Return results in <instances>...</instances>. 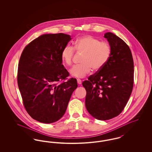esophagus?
<instances>
[{"instance_id":"esophagus-1","label":"esophagus","mask_w":152,"mask_h":152,"mask_svg":"<svg viewBox=\"0 0 152 152\" xmlns=\"http://www.w3.org/2000/svg\"><path fill=\"white\" fill-rule=\"evenodd\" d=\"M77 83L79 84H81V80L80 79H77Z\"/></svg>"}]
</instances>
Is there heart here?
Returning a JSON list of instances; mask_svg holds the SVG:
<instances>
[{"label":"heart","instance_id":"1","mask_svg":"<svg viewBox=\"0 0 152 152\" xmlns=\"http://www.w3.org/2000/svg\"><path fill=\"white\" fill-rule=\"evenodd\" d=\"M75 51L83 53L80 65H76L71 69V75L83 78L93 69L99 71L108 61L111 55V47L107 42L100 41L91 35L80 37L74 42L73 47L66 45L61 51L63 62L66 66H71Z\"/></svg>","mask_w":152,"mask_h":152}]
</instances>
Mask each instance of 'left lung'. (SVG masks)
<instances>
[{
	"label": "left lung",
	"instance_id": "obj_1",
	"mask_svg": "<svg viewBox=\"0 0 152 152\" xmlns=\"http://www.w3.org/2000/svg\"><path fill=\"white\" fill-rule=\"evenodd\" d=\"M104 37L112 50L108 61L82 83L87 91V110L99 120L111 119L122 112L134 83V63L129 46L111 32Z\"/></svg>",
	"mask_w": 152,
	"mask_h": 152
}]
</instances>
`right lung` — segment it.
Masks as SVG:
<instances>
[{
  "mask_svg": "<svg viewBox=\"0 0 152 152\" xmlns=\"http://www.w3.org/2000/svg\"><path fill=\"white\" fill-rule=\"evenodd\" d=\"M63 33L44 34L26 46L19 59L17 80L23 103L32 118L50 124L65 113L77 80L62 64L61 53L71 40Z\"/></svg>",
  "mask_w": 152,
  "mask_h": 152,
  "instance_id": "right-lung-1",
  "label": "right lung"
}]
</instances>
